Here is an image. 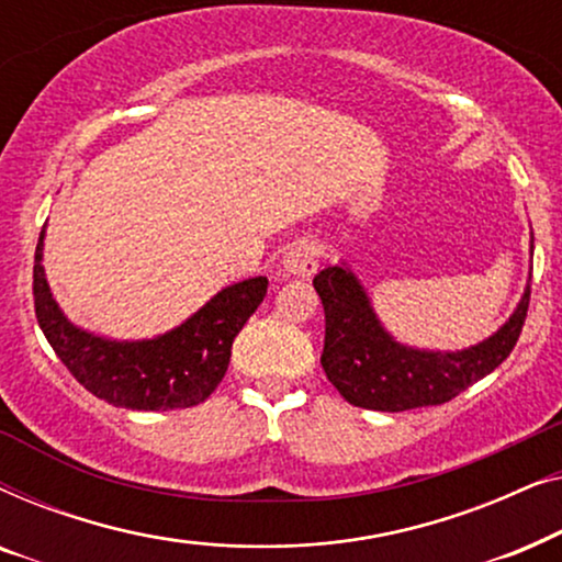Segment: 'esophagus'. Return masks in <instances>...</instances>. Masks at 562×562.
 I'll list each match as a JSON object with an SVG mask.
<instances>
[{
    "label": "esophagus",
    "mask_w": 562,
    "mask_h": 562,
    "mask_svg": "<svg viewBox=\"0 0 562 562\" xmlns=\"http://www.w3.org/2000/svg\"><path fill=\"white\" fill-rule=\"evenodd\" d=\"M319 266V250L312 240H299L283 256V271L296 279H310Z\"/></svg>",
    "instance_id": "obj_1"
}]
</instances>
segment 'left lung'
Returning a JSON list of instances; mask_svg holds the SVG:
<instances>
[{"label": "left lung", "instance_id": "obj_1", "mask_svg": "<svg viewBox=\"0 0 562 562\" xmlns=\"http://www.w3.org/2000/svg\"><path fill=\"white\" fill-rule=\"evenodd\" d=\"M314 289L325 306L322 368L345 402L373 412L445 404L488 375L517 345L532 294L527 286L509 322L475 348L427 352L394 342L375 319L363 286L342 266L314 276Z\"/></svg>", "mask_w": 562, "mask_h": 562}]
</instances>
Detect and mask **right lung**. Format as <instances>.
<instances>
[{"instance_id":"add662e5","label":"right lung","mask_w":562,"mask_h":562,"mask_svg":"<svg viewBox=\"0 0 562 562\" xmlns=\"http://www.w3.org/2000/svg\"><path fill=\"white\" fill-rule=\"evenodd\" d=\"M43 235L45 227L33 266L35 317L60 363L83 389L122 409L168 412L202 404L220 386L237 333L263 302L266 276L222 289L194 317L156 340L114 342L74 327L58 310L41 266Z\"/></svg>"}]
</instances>
